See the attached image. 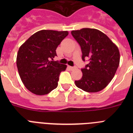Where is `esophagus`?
Wrapping results in <instances>:
<instances>
[{
    "instance_id": "obj_1",
    "label": "esophagus",
    "mask_w": 133,
    "mask_h": 133,
    "mask_svg": "<svg viewBox=\"0 0 133 133\" xmlns=\"http://www.w3.org/2000/svg\"><path fill=\"white\" fill-rule=\"evenodd\" d=\"M68 67H69L70 70H73V69H75V68H76L75 66H68Z\"/></svg>"
}]
</instances>
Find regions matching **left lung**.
<instances>
[{"mask_svg":"<svg viewBox=\"0 0 133 133\" xmlns=\"http://www.w3.org/2000/svg\"><path fill=\"white\" fill-rule=\"evenodd\" d=\"M72 36L79 44L82 59L89 63L81 69L83 77L75 81L76 86L88 92L101 91L109 84L119 65L118 47L101 31L84 28L72 30Z\"/></svg>","mask_w":133,"mask_h":133,"instance_id":"8db88e82","label":"left lung"}]
</instances>
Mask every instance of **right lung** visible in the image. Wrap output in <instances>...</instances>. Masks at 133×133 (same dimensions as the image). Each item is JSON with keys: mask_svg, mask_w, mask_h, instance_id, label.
Returning <instances> with one entry per match:
<instances>
[{"mask_svg": "<svg viewBox=\"0 0 133 133\" xmlns=\"http://www.w3.org/2000/svg\"><path fill=\"white\" fill-rule=\"evenodd\" d=\"M68 35V31L42 30L21 46L16 66L21 81L29 91L44 95L57 87L60 73L66 65L52 60L57 56V46Z\"/></svg>", "mask_w": 133, "mask_h": 133, "instance_id": "1", "label": "right lung"}]
</instances>
